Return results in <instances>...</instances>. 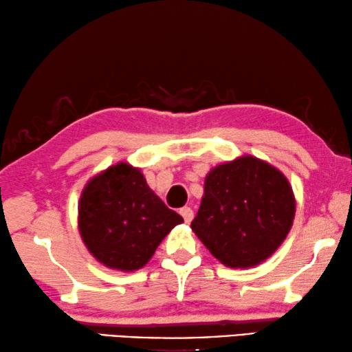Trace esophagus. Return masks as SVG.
<instances>
[{"label": "esophagus", "mask_w": 352, "mask_h": 352, "mask_svg": "<svg viewBox=\"0 0 352 352\" xmlns=\"http://www.w3.org/2000/svg\"><path fill=\"white\" fill-rule=\"evenodd\" d=\"M180 214L185 219V223H191L192 221V217H194V212L190 207H183L180 208Z\"/></svg>", "instance_id": "34e87169"}]
</instances>
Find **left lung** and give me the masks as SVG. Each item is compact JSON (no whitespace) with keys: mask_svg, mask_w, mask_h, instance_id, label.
Here are the masks:
<instances>
[{"mask_svg":"<svg viewBox=\"0 0 352 352\" xmlns=\"http://www.w3.org/2000/svg\"><path fill=\"white\" fill-rule=\"evenodd\" d=\"M296 199L287 178L254 156L213 167L191 229L230 269L259 265L289 234Z\"/></svg>","mask_w":352,"mask_h":352,"instance_id":"1","label":"left lung"}]
</instances>
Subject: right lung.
<instances>
[{
	"label": "right lung",
	"mask_w": 352,
	"mask_h": 352,
	"mask_svg": "<svg viewBox=\"0 0 352 352\" xmlns=\"http://www.w3.org/2000/svg\"><path fill=\"white\" fill-rule=\"evenodd\" d=\"M183 218L156 196L138 167L110 166L87 183L78 201V232L109 269L134 272L151 259Z\"/></svg>",
	"instance_id": "add662e5"
}]
</instances>
